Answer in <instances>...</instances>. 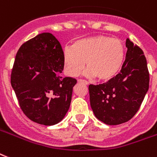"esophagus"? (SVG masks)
Listing matches in <instances>:
<instances>
[{
	"mask_svg": "<svg viewBox=\"0 0 157 157\" xmlns=\"http://www.w3.org/2000/svg\"><path fill=\"white\" fill-rule=\"evenodd\" d=\"M78 82L83 83V84H85V85L88 84V82H87V81H86V80H83V79H78Z\"/></svg>",
	"mask_w": 157,
	"mask_h": 157,
	"instance_id": "esophagus-1",
	"label": "esophagus"
}]
</instances>
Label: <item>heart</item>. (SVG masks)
Returning <instances> with one entry per match:
<instances>
[{"mask_svg":"<svg viewBox=\"0 0 157 157\" xmlns=\"http://www.w3.org/2000/svg\"><path fill=\"white\" fill-rule=\"evenodd\" d=\"M126 48L122 41L110 36H91L75 41L71 47L62 51L66 75L75 77L85 66L86 77H97L100 81H109L116 77L123 66Z\"/></svg>","mask_w":157,"mask_h":157,"instance_id":"b5f03b06","label":"heart"}]
</instances>
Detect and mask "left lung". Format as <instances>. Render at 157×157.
Masks as SVG:
<instances>
[{
    "label": "left lung",
    "mask_w": 157,
    "mask_h": 157,
    "mask_svg": "<svg viewBox=\"0 0 157 157\" xmlns=\"http://www.w3.org/2000/svg\"><path fill=\"white\" fill-rule=\"evenodd\" d=\"M126 47L121 72L103 84L89 85L90 104L95 116L110 126L132 118L149 88V72L143 50L129 39Z\"/></svg>",
    "instance_id": "8db88e82"
}]
</instances>
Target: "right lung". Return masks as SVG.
I'll return each mask as SVG.
<instances>
[{"label":"right lung","mask_w":157,"mask_h":157,"mask_svg":"<svg viewBox=\"0 0 157 157\" xmlns=\"http://www.w3.org/2000/svg\"><path fill=\"white\" fill-rule=\"evenodd\" d=\"M62 48L51 33L25 42L17 51L11 86L22 112L36 123L52 126L66 116L77 80L62 78Z\"/></svg>","instance_id":"1"}]
</instances>
